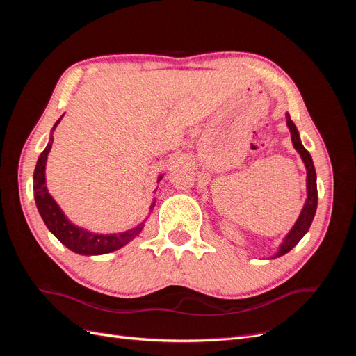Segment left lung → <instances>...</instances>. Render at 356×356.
Returning a JSON list of instances; mask_svg holds the SVG:
<instances>
[{
  "instance_id": "obj_1",
  "label": "left lung",
  "mask_w": 356,
  "mask_h": 356,
  "mask_svg": "<svg viewBox=\"0 0 356 356\" xmlns=\"http://www.w3.org/2000/svg\"><path fill=\"white\" fill-rule=\"evenodd\" d=\"M286 124L291 131V139H293V145L300 153L301 159H303L305 165H306V170H307V200L303 207V211H301L300 217L297 220V222L294 224V227L291 229V232L288 233L286 238L284 239L281 248L276 252V257H281L286 252H289L293 248L300 242V239L307 233L312 221H314L315 212H316V207H318V188H316V172H315V166H314V160H312L310 154L307 149L303 147L300 141V135L297 127L294 124V122L291 120L289 114L286 113Z\"/></svg>"
}]
</instances>
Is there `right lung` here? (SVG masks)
<instances>
[{
	"instance_id": "right-lung-1",
	"label": "right lung",
	"mask_w": 356,
	"mask_h": 356,
	"mask_svg": "<svg viewBox=\"0 0 356 356\" xmlns=\"http://www.w3.org/2000/svg\"><path fill=\"white\" fill-rule=\"evenodd\" d=\"M60 118L55 123V126H53L51 131H55V127L60 122ZM51 143H53V138H50V143L44 148V152L40 154L35 170H34V197H35L38 212L41 215L42 221L46 222L47 229L56 236V238L60 241V243L70 248L71 251L81 255H99V254L113 252L115 250H120L122 246L135 239L136 236L143 232L144 222L139 224L138 227L127 230L124 233L95 234L88 230H83L68 221V218L63 215V212L58 207V203L53 200L46 187V161H47V154L51 148Z\"/></svg>"
}]
</instances>
